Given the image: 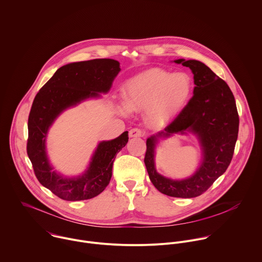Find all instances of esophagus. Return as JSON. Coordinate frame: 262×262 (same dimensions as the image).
<instances>
[{"instance_id":"esophagus-1","label":"esophagus","mask_w":262,"mask_h":262,"mask_svg":"<svg viewBox=\"0 0 262 262\" xmlns=\"http://www.w3.org/2000/svg\"><path fill=\"white\" fill-rule=\"evenodd\" d=\"M144 135V133H143V131L142 130H140V129H138V128H133V129H131L130 130V132H129V136L130 137H142Z\"/></svg>"}]
</instances>
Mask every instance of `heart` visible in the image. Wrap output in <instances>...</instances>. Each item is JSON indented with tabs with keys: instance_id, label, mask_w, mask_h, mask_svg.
Segmentation results:
<instances>
[{
	"instance_id": "obj_1",
	"label": "heart",
	"mask_w": 262,
	"mask_h": 262,
	"mask_svg": "<svg viewBox=\"0 0 262 262\" xmlns=\"http://www.w3.org/2000/svg\"><path fill=\"white\" fill-rule=\"evenodd\" d=\"M192 93L193 81L189 74L151 68L126 81L123 87L124 102H118L116 110L124 117L130 112L146 110L148 121L160 125L180 114L190 101Z\"/></svg>"
}]
</instances>
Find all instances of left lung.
Returning <instances> with one entry per match:
<instances>
[{
	"instance_id": "8db88e82",
	"label": "left lung",
	"mask_w": 262,
	"mask_h": 262,
	"mask_svg": "<svg viewBox=\"0 0 262 262\" xmlns=\"http://www.w3.org/2000/svg\"><path fill=\"white\" fill-rule=\"evenodd\" d=\"M174 62L190 69L194 84L192 97L170 125L146 139L144 163L150 181L160 192L187 199L202 194L227 169L237 138L238 115L229 87L205 63L183 58ZM188 134L196 137L201 150L196 171L181 180L159 173L155 149L159 140Z\"/></svg>"
}]
</instances>
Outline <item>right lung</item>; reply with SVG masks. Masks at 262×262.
I'll return each instance as SVG.
<instances>
[{"instance_id":"1","label":"right lung","mask_w":262,"mask_h":262,"mask_svg":"<svg viewBox=\"0 0 262 262\" xmlns=\"http://www.w3.org/2000/svg\"><path fill=\"white\" fill-rule=\"evenodd\" d=\"M120 72V62L110 58L72 62L58 69L35 97L29 117L28 155L40 183L62 200H88L104 190L116 155L128 142V131L115 139L99 141L85 171L66 176L54 170L50 161L49 130L67 110L107 94Z\"/></svg>"}]
</instances>
